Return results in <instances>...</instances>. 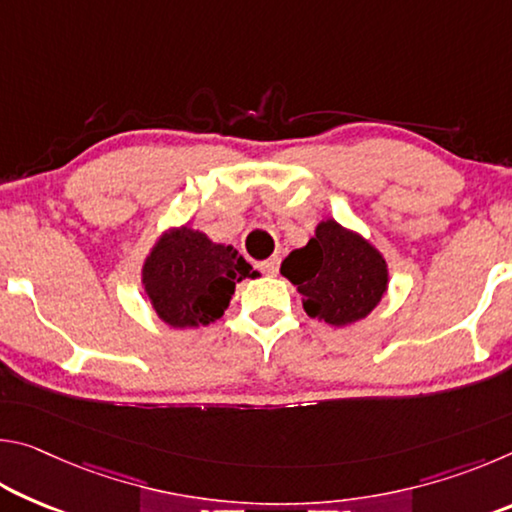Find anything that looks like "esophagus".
Masks as SVG:
<instances>
[{
    "label": "esophagus",
    "mask_w": 512,
    "mask_h": 512,
    "mask_svg": "<svg viewBox=\"0 0 512 512\" xmlns=\"http://www.w3.org/2000/svg\"><path fill=\"white\" fill-rule=\"evenodd\" d=\"M259 271L266 275H277V271H280V255H273L271 259H266V262L259 264Z\"/></svg>",
    "instance_id": "34e87169"
}]
</instances>
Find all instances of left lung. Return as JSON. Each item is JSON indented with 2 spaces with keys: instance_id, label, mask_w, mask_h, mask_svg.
Segmentation results:
<instances>
[{
  "instance_id": "left-lung-1",
  "label": "left lung",
  "mask_w": 512,
  "mask_h": 512,
  "mask_svg": "<svg viewBox=\"0 0 512 512\" xmlns=\"http://www.w3.org/2000/svg\"><path fill=\"white\" fill-rule=\"evenodd\" d=\"M280 273L305 300L307 316L332 327L368 318L391 280L379 248L334 219L320 221L307 246L284 259Z\"/></svg>"
}]
</instances>
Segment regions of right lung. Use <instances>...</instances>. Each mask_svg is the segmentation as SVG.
Returning <instances> with one entry per match:
<instances>
[{
  "label": "right lung",
  "mask_w": 512,
  "mask_h": 512,
  "mask_svg": "<svg viewBox=\"0 0 512 512\" xmlns=\"http://www.w3.org/2000/svg\"><path fill=\"white\" fill-rule=\"evenodd\" d=\"M255 275L232 246L178 225L164 230L144 257L142 289L164 325L205 327L230 307L237 282Z\"/></svg>",
  "instance_id": "1"
}]
</instances>
